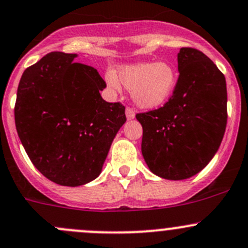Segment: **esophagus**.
Returning a JSON list of instances; mask_svg holds the SVG:
<instances>
[{
    "mask_svg": "<svg viewBox=\"0 0 248 248\" xmlns=\"http://www.w3.org/2000/svg\"><path fill=\"white\" fill-rule=\"evenodd\" d=\"M134 116H136V112H134V110L132 109V108H127L126 109L127 120H133Z\"/></svg>",
    "mask_w": 248,
    "mask_h": 248,
    "instance_id": "obj_1",
    "label": "esophagus"
}]
</instances>
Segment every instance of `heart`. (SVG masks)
<instances>
[{
	"label": "heart",
	"instance_id": "obj_1",
	"mask_svg": "<svg viewBox=\"0 0 248 248\" xmlns=\"http://www.w3.org/2000/svg\"><path fill=\"white\" fill-rule=\"evenodd\" d=\"M112 90L120 91L122 85L131 91L132 99L143 109H155L165 104L177 86L178 74L167 62L137 63L124 65L117 70V76L109 71L105 75ZM120 81H119L118 80Z\"/></svg>",
	"mask_w": 248,
	"mask_h": 248
}]
</instances>
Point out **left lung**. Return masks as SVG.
I'll return each instance as SVG.
<instances>
[{"mask_svg":"<svg viewBox=\"0 0 248 248\" xmlns=\"http://www.w3.org/2000/svg\"><path fill=\"white\" fill-rule=\"evenodd\" d=\"M177 86L157 110L137 114L143 127L141 154L154 174L190 178L208 165L227 127V82L212 60L195 48L178 53Z\"/></svg>","mask_w":248,"mask_h":248,"instance_id":"8db88e82","label":"left lung"}]
</instances>
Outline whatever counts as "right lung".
I'll list each match as a JSON object with an SVG mask.
<instances>
[{
    "instance_id": "right-lung-1",
    "label": "right lung",
    "mask_w": 248,
    "mask_h": 248,
    "mask_svg": "<svg viewBox=\"0 0 248 248\" xmlns=\"http://www.w3.org/2000/svg\"><path fill=\"white\" fill-rule=\"evenodd\" d=\"M78 54L52 52L24 71L14 108L16 127L31 162L64 186L87 184L102 172L124 107L100 95L107 85Z\"/></svg>"
}]
</instances>
